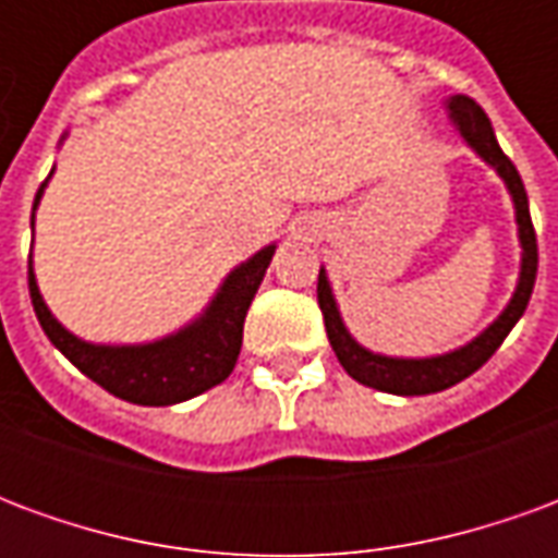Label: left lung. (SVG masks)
I'll list each match as a JSON object with an SVG mask.
<instances>
[{
  "label": "left lung",
  "instance_id": "8db88e82",
  "mask_svg": "<svg viewBox=\"0 0 558 558\" xmlns=\"http://www.w3.org/2000/svg\"><path fill=\"white\" fill-rule=\"evenodd\" d=\"M445 113H448V122L457 131V137L463 140L502 179L505 191L511 196V206H514L517 242H520V275H517V287L508 304L502 307V314L496 316L484 331H478L475 338L466 340L463 347H457V350L439 352V355H418V359H410V355H383V352L367 350L364 343L352 338V331L343 323V316H340L338 299H335V290H331L326 266L319 268V283H316V299H319V311H323V319H326L328 343H331V350L338 355V362L343 364V371L355 383H362V386L386 391V395H400V398L436 395V391H445V388L457 386L466 376L475 374L481 364L502 347L508 331L523 316L529 299H532V287H535V271H538V244H535V230H532V218H529L526 187H523V179H520L514 163L505 158V151L499 148V140L493 134L490 119L466 95H451L445 101Z\"/></svg>",
  "mask_w": 558,
  "mask_h": 558
}]
</instances>
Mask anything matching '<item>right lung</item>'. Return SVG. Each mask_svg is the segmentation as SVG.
I'll return each mask as SVG.
<instances>
[{
  "instance_id": "1",
  "label": "right lung",
  "mask_w": 558,
  "mask_h": 558,
  "mask_svg": "<svg viewBox=\"0 0 558 558\" xmlns=\"http://www.w3.org/2000/svg\"><path fill=\"white\" fill-rule=\"evenodd\" d=\"M65 137L68 131L59 140V146L65 143ZM53 170L35 194L32 230H35V211H38L47 184L53 179ZM275 251H278V244L271 242L259 247L254 256H247L244 263L230 268V275L220 280L215 295L191 323H184L182 328H175L158 340H146V343H92V340H83L74 331H68L44 302L29 254L32 307H35V316L50 343L77 371L89 376L92 383H98L110 395L128 400V403H137V407H172V403H184L208 388L220 386L232 374L239 350H242L244 316H247V307L254 302L259 283L266 278V268Z\"/></svg>"
}]
</instances>
